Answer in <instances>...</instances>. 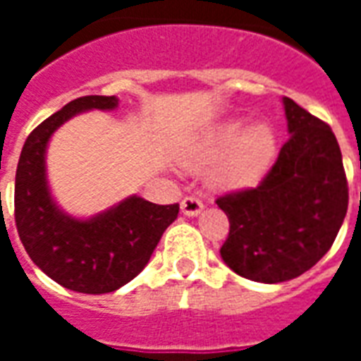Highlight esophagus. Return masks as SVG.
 I'll return each mask as SVG.
<instances>
[{
  "instance_id": "esophagus-1",
  "label": "esophagus",
  "mask_w": 361,
  "mask_h": 361,
  "mask_svg": "<svg viewBox=\"0 0 361 361\" xmlns=\"http://www.w3.org/2000/svg\"><path fill=\"white\" fill-rule=\"evenodd\" d=\"M201 211H203V203H201L197 197L189 195L181 199V212H183L185 216H197Z\"/></svg>"
}]
</instances>
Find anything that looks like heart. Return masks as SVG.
I'll return each mask as SVG.
<instances>
[{
	"instance_id": "heart-1",
	"label": "heart",
	"mask_w": 361,
	"mask_h": 361,
	"mask_svg": "<svg viewBox=\"0 0 361 361\" xmlns=\"http://www.w3.org/2000/svg\"><path fill=\"white\" fill-rule=\"evenodd\" d=\"M245 123L243 118H228L211 127L183 157V164L201 170L216 162L209 180L220 191L257 185L279 154V135L269 121Z\"/></svg>"
}]
</instances>
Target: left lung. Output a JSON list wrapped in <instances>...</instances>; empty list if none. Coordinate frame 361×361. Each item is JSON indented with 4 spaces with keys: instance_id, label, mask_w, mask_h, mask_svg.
I'll return each instance as SVG.
<instances>
[{
    "instance_id": "left-lung-1",
    "label": "left lung",
    "mask_w": 361,
    "mask_h": 361,
    "mask_svg": "<svg viewBox=\"0 0 361 361\" xmlns=\"http://www.w3.org/2000/svg\"><path fill=\"white\" fill-rule=\"evenodd\" d=\"M288 139L257 188L216 199L230 220L222 261L243 279L276 284L331 250L348 211V181L333 129L282 98Z\"/></svg>"
}]
</instances>
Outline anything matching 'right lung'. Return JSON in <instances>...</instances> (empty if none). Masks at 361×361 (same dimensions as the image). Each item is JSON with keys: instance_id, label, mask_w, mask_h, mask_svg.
<instances>
[{"instance_id": "1", "label": "right lung", "mask_w": 361, "mask_h": 361, "mask_svg": "<svg viewBox=\"0 0 361 361\" xmlns=\"http://www.w3.org/2000/svg\"><path fill=\"white\" fill-rule=\"evenodd\" d=\"M116 96H81L28 135L15 176V222L28 257L51 280L81 294H108L149 263L180 204H154L131 195L92 219L59 209L46 178V149L54 131L77 114L116 110Z\"/></svg>"}]
</instances>
